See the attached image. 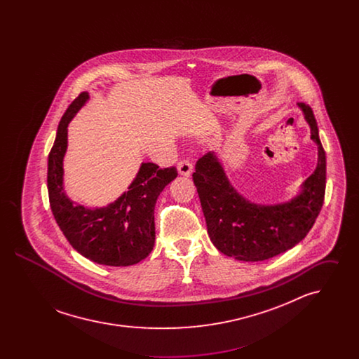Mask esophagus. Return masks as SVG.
Returning <instances> with one entry per match:
<instances>
[{
	"instance_id": "1",
	"label": "esophagus",
	"mask_w": 359,
	"mask_h": 359,
	"mask_svg": "<svg viewBox=\"0 0 359 359\" xmlns=\"http://www.w3.org/2000/svg\"><path fill=\"white\" fill-rule=\"evenodd\" d=\"M177 171L183 176H189L192 173V163L188 158H183L177 163Z\"/></svg>"
}]
</instances>
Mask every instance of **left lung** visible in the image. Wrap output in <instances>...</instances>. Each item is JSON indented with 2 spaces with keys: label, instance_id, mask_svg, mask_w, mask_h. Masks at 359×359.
I'll return each mask as SVG.
<instances>
[{
  "label": "left lung",
  "instance_id": "left-lung-1",
  "mask_svg": "<svg viewBox=\"0 0 359 359\" xmlns=\"http://www.w3.org/2000/svg\"><path fill=\"white\" fill-rule=\"evenodd\" d=\"M318 145V167L302 192L287 203L256 205L230 184L214 152L196 161L192 173L205 214L207 231L223 255L239 261H264L292 249L316 221L325 192V152L312 109L299 103Z\"/></svg>",
  "mask_w": 359,
  "mask_h": 359
}]
</instances>
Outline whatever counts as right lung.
<instances>
[{
    "mask_svg": "<svg viewBox=\"0 0 359 359\" xmlns=\"http://www.w3.org/2000/svg\"><path fill=\"white\" fill-rule=\"evenodd\" d=\"M88 100L81 93L59 122L48 156L47 187L55 221L71 246L82 256L109 266H129L147 258L154 245V205L160 192L177 176L175 167L142 163L136 179L120 198L106 207L74 205L63 188V157L67 126Z\"/></svg>",
    "mask_w": 359,
    "mask_h": 359,
    "instance_id": "1",
    "label": "right lung"
}]
</instances>
